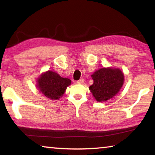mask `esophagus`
<instances>
[{"instance_id":"esophagus-1","label":"esophagus","mask_w":155,"mask_h":155,"mask_svg":"<svg viewBox=\"0 0 155 155\" xmlns=\"http://www.w3.org/2000/svg\"><path fill=\"white\" fill-rule=\"evenodd\" d=\"M77 83H79V84H82V83H84V79H83V78H81V79L77 81Z\"/></svg>"}]
</instances>
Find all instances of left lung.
Returning <instances> with one entry per match:
<instances>
[{
  "label": "left lung",
  "mask_w": 155,
  "mask_h": 155,
  "mask_svg": "<svg viewBox=\"0 0 155 155\" xmlns=\"http://www.w3.org/2000/svg\"><path fill=\"white\" fill-rule=\"evenodd\" d=\"M91 77L94 83L89 89L98 102L107 101L116 95L124 80V74L118 68H101Z\"/></svg>",
  "instance_id": "8db88e82"
}]
</instances>
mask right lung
Masks as SVG:
<instances>
[{
	"label": "right lung",
	"mask_w": 155,
	"mask_h": 155,
	"mask_svg": "<svg viewBox=\"0 0 155 155\" xmlns=\"http://www.w3.org/2000/svg\"><path fill=\"white\" fill-rule=\"evenodd\" d=\"M71 84L69 78H63L57 73L48 70L38 78L37 87L44 96L51 100H57L65 93Z\"/></svg>",
	"instance_id": "1"
}]
</instances>
